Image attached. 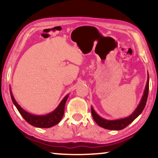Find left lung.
I'll return each mask as SVG.
<instances>
[{
  "label": "left lung",
  "instance_id": "8db88e82",
  "mask_svg": "<svg viewBox=\"0 0 158 158\" xmlns=\"http://www.w3.org/2000/svg\"><path fill=\"white\" fill-rule=\"evenodd\" d=\"M148 92H149V74L148 72V80H147V83L145 85V88H144L143 96H142L141 101L136 108L135 111L131 113L130 115L127 116L125 118H118V119L115 120H109L106 119L104 118H102L101 116L98 115L95 111L94 107L91 106V113L93 118L96 124L103 128L110 129V130H121V129H124L127 127L129 124H130L136 118H137L141 113L143 111L144 107H145L147 100H148Z\"/></svg>",
  "mask_w": 158,
  "mask_h": 158
}]
</instances>
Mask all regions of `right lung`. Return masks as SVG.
<instances>
[{"instance_id": "add662e5", "label": "right lung", "mask_w": 158, "mask_h": 158, "mask_svg": "<svg viewBox=\"0 0 158 158\" xmlns=\"http://www.w3.org/2000/svg\"><path fill=\"white\" fill-rule=\"evenodd\" d=\"M10 94L13 103H14L15 106L16 107L19 113L21 114V115L23 116V118L29 124L35 127H38V128H50L52 127L55 126L56 124H57L61 121L64 115L65 103L69 96V94H67L53 111L45 114V115H35V114L29 113L28 111H25L23 108H21V106L15 100L10 88Z\"/></svg>"}]
</instances>
